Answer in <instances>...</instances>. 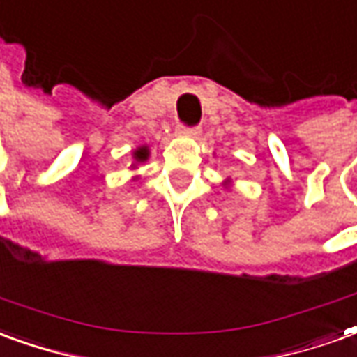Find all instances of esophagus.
<instances>
[{
    "instance_id": "esophagus-1",
    "label": "esophagus",
    "mask_w": 357,
    "mask_h": 357,
    "mask_svg": "<svg viewBox=\"0 0 357 357\" xmlns=\"http://www.w3.org/2000/svg\"><path fill=\"white\" fill-rule=\"evenodd\" d=\"M179 131H181L183 135L197 137L199 133H201V127L199 126H179Z\"/></svg>"
}]
</instances>
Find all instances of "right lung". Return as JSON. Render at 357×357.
<instances>
[{
	"instance_id": "add662e5",
	"label": "right lung",
	"mask_w": 357,
	"mask_h": 357,
	"mask_svg": "<svg viewBox=\"0 0 357 357\" xmlns=\"http://www.w3.org/2000/svg\"><path fill=\"white\" fill-rule=\"evenodd\" d=\"M146 156H149V153H146V149H139V151H135V158L137 160H146Z\"/></svg>"
}]
</instances>
